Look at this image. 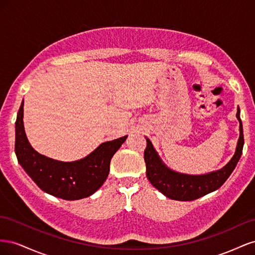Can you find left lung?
<instances>
[{
    "label": "left lung",
    "mask_w": 255,
    "mask_h": 255,
    "mask_svg": "<svg viewBox=\"0 0 255 255\" xmlns=\"http://www.w3.org/2000/svg\"><path fill=\"white\" fill-rule=\"evenodd\" d=\"M236 118L239 122V138L233 157L219 170L205 174H187L172 170L159 157L149 138L145 137L146 148L143 157L150 183L167 198L176 201H192L221 187L233 172L243 153L244 133L239 107Z\"/></svg>",
    "instance_id": "1"
}]
</instances>
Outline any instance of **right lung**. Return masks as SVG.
Returning a JSON list of instances; mask_svg holds the SVG:
<instances>
[{
	"label": "right lung",
	"instance_id": "right-lung-1",
	"mask_svg": "<svg viewBox=\"0 0 255 255\" xmlns=\"http://www.w3.org/2000/svg\"><path fill=\"white\" fill-rule=\"evenodd\" d=\"M22 101L16 120L14 152L19 164L44 192L64 200L87 198L102 186L110 173L111 159L126 141L123 136L100 144L87 156L61 161L42 155L30 145L23 123Z\"/></svg>",
	"mask_w": 255,
	"mask_h": 255
}]
</instances>
